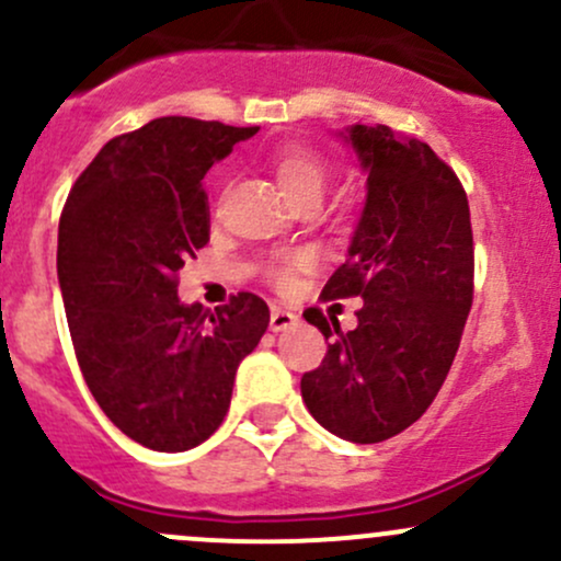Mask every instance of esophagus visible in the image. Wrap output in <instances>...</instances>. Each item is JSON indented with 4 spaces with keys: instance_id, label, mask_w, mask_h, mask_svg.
I'll list each match as a JSON object with an SVG mask.
<instances>
[{
    "instance_id": "1",
    "label": "esophagus",
    "mask_w": 561,
    "mask_h": 561,
    "mask_svg": "<svg viewBox=\"0 0 561 561\" xmlns=\"http://www.w3.org/2000/svg\"><path fill=\"white\" fill-rule=\"evenodd\" d=\"M298 324V313L290 311V309H282V306H274L271 309V319H268V328L274 332H282V330H290Z\"/></svg>"
}]
</instances>
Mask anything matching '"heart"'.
<instances>
[{
  "label": "heart",
  "instance_id": "obj_1",
  "mask_svg": "<svg viewBox=\"0 0 561 561\" xmlns=\"http://www.w3.org/2000/svg\"><path fill=\"white\" fill-rule=\"evenodd\" d=\"M274 175H276V183H279L282 194H285L287 202H290L295 196L309 194V191H313V194H322L324 181H328V168H324L322 159H319L311 149H306V146L287 144L274 151ZM304 263L306 257L300 255V252L287 255L274 271L276 282H282V285L290 282L293 271L304 266Z\"/></svg>",
  "mask_w": 561,
  "mask_h": 561
}]
</instances>
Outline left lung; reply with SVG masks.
I'll list each match as a JSON object with an SVG mask.
<instances>
[{"mask_svg":"<svg viewBox=\"0 0 561 561\" xmlns=\"http://www.w3.org/2000/svg\"><path fill=\"white\" fill-rule=\"evenodd\" d=\"M337 135L367 175V196L322 295H359L362 309L348 332L319 309L304 313L330 343L300 393L330 434L375 445L412 426L450 373L473 298L471 213L455 172L423 140L386 125Z\"/></svg>","mask_w":561,"mask_h":561,"instance_id":"1","label":"left lung"}]
</instances>
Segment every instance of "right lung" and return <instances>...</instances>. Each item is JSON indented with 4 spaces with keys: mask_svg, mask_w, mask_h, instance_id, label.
<instances>
[{
    "mask_svg": "<svg viewBox=\"0 0 561 561\" xmlns=\"http://www.w3.org/2000/svg\"><path fill=\"white\" fill-rule=\"evenodd\" d=\"M257 127L162 116L108 140L58 226V282L88 389L122 434L159 453L210 439L268 306L239 293L210 311L175 274L210 242L202 178Z\"/></svg>",
    "mask_w": 561,
    "mask_h": 561,
    "instance_id": "add662e5",
    "label": "right lung"
}]
</instances>
